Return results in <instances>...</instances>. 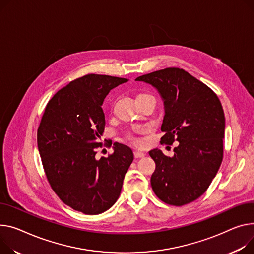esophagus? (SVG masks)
<instances>
[{"label": "esophagus", "instance_id": "34e87169", "mask_svg": "<svg viewBox=\"0 0 254 254\" xmlns=\"http://www.w3.org/2000/svg\"><path fill=\"white\" fill-rule=\"evenodd\" d=\"M133 155H134V157H136V158H142V157H144L146 154L144 153V152H141V151H134V152H133Z\"/></svg>", "mask_w": 254, "mask_h": 254}]
</instances>
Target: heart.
<instances>
[{
    "label": "heart",
    "instance_id": "heart-1",
    "mask_svg": "<svg viewBox=\"0 0 254 254\" xmlns=\"http://www.w3.org/2000/svg\"><path fill=\"white\" fill-rule=\"evenodd\" d=\"M143 96H150V95H147V94H140V95L138 96V98H139V97H143ZM127 138H128V140H129L131 143H133V144H136V145L141 144V141H140L138 138L132 136V134H128Z\"/></svg>",
    "mask_w": 254,
    "mask_h": 254
}]
</instances>
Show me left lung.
<instances>
[{"instance_id":"8db88e82","label":"left lung","mask_w":254,"mask_h":254,"mask_svg":"<svg viewBox=\"0 0 254 254\" xmlns=\"http://www.w3.org/2000/svg\"><path fill=\"white\" fill-rule=\"evenodd\" d=\"M153 86L164 104L160 143L179 145L173 157L153 149L156 168L151 176L155 195L182 206L203 194L223 161L225 114L221 101L205 83L184 69L170 67L136 78Z\"/></svg>"}]
</instances>
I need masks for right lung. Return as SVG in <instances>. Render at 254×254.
Returning a JSON list of instances; mask_svg holds the SVG:
<instances>
[{"label":"right lung","instance_id":"obj_1","mask_svg":"<svg viewBox=\"0 0 254 254\" xmlns=\"http://www.w3.org/2000/svg\"><path fill=\"white\" fill-rule=\"evenodd\" d=\"M127 81L93 73L72 80L49 101L38 128L49 184L66 205L84 214L102 213L115 203L133 160L131 149L120 143L108 157L96 158L105 128L103 101Z\"/></svg>","mask_w":254,"mask_h":254}]
</instances>
